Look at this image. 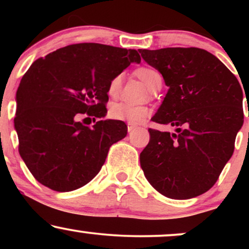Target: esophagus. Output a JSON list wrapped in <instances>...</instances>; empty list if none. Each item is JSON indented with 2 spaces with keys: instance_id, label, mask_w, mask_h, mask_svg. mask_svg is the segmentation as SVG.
Here are the masks:
<instances>
[{
  "instance_id": "34e87169",
  "label": "esophagus",
  "mask_w": 249,
  "mask_h": 249,
  "mask_svg": "<svg viewBox=\"0 0 249 249\" xmlns=\"http://www.w3.org/2000/svg\"><path fill=\"white\" fill-rule=\"evenodd\" d=\"M136 127H137L136 125H133V124H127V131H128V132H131V131H133Z\"/></svg>"
}]
</instances>
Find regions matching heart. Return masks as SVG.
Returning <instances> with one entry per match:
<instances>
[{
  "instance_id": "heart-1",
  "label": "heart",
  "mask_w": 249,
  "mask_h": 249,
  "mask_svg": "<svg viewBox=\"0 0 249 249\" xmlns=\"http://www.w3.org/2000/svg\"><path fill=\"white\" fill-rule=\"evenodd\" d=\"M136 75L138 78L144 83L150 90H153L159 83H161V75L156 69L152 68L142 67L136 70ZM122 88V75H117L111 79L107 87L108 96L115 98L119 95V91ZM150 113V108L144 105H131L127 103H115L111 105L108 115L115 121L126 122L131 124L142 122L145 117Z\"/></svg>"
}]
</instances>
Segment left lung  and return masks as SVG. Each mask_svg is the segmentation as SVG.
<instances>
[{
	"instance_id": "left-lung-1",
	"label": "left lung",
	"mask_w": 249,
	"mask_h": 249,
	"mask_svg": "<svg viewBox=\"0 0 249 249\" xmlns=\"http://www.w3.org/2000/svg\"><path fill=\"white\" fill-rule=\"evenodd\" d=\"M139 53L168 87L152 121L176 128L173 133L148 128L151 138L141 153V166L162 196H198L215 184L234 152L244 124L242 89L224 63L204 49Z\"/></svg>"
}]
</instances>
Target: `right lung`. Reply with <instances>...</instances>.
Returning <instances> with one entry per match:
<instances>
[{
    "label": "right lung",
    "mask_w": 249,
    "mask_h": 249,
    "mask_svg": "<svg viewBox=\"0 0 249 249\" xmlns=\"http://www.w3.org/2000/svg\"><path fill=\"white\" fill-rule=\"evenodd\" d=\"M138 51L99 43L57 49L31 64L16 92L18 152L37 181L57 192L84 186L101 171L108 148L124 138V122L78 121L107 115V87Z\"/></svg>",
    "instance_id": "right-lung-1"
}]
</instances>
